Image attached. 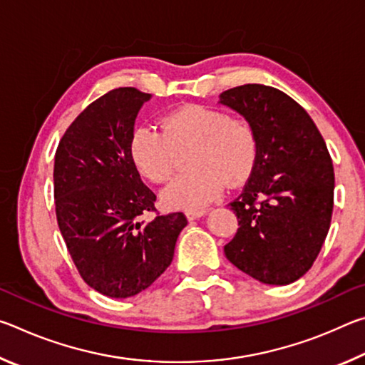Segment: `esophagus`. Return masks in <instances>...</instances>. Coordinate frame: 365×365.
I'll return each mask as SVG.
<instances>
[{
  "instance_id": "esophagus-1",
  "label": "esophagus",
  "mask_w": 365,
  "mask_h": 365,
  "mask_svg": "<svg viewBox=\"0 0 365 365\" xmlns=\"http://www.w3.org/2000/svg\"><path fill=\"white\" fill-rule=\"evenodd\" d=\"M206 209H200V211H187V219L188 220H196L202 217V215H206Z\"/></svg>"
}]
</instances>
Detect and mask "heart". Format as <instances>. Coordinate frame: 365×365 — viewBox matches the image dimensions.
I'll use <instances>...</instances> for the list:
<instances>
[{
	"instance_id": "heart-1",
	"label": "heart",
	"mask_w": 365,
	"mask_h": 365,
	"mask_svg": "<svg viewBox=\"0 0 365 365\" xmlns=\"http://www.w3.org/2000/svg\"><path fill=\"white\" fill-rule=\"evenodd\" d=\"M163 132L141 127L133 132L130 154L148 180L168 183L175 175L177 153L191 150L190 174L163 193L165 206L197 209L207 206L225 188L240 187L251 177L257 160V138L243 119L219 109L187 104L165 114Z\"/></svg>"
}]
</instances>
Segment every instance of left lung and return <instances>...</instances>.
<instances>
[{
    "instance_id": "left-lung-1",
    "label": "left lung",
    "mask_w": 365,
    "mask_h": 365,
    "mask_svg": "<svg viewBox=\"0 0 365 365\" xmlns=\"http://www.w3.org/2000/svg\"><path fill=\"white\" fill-rule=\"evenodd\" d=\"M220 104L248 120L257 160L230 202L240 228L224 252L267 285H289L312 267L330 228L335 174L316 123L293 98L248 83L220 95Z\"/></svg>"
}]
</instances>
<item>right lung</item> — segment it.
I'll use <instances>...</instances> for the list:
<instances>
[{"label": "right lung", "mask_w": 365, "mask_h": 365, "mask_svg": "<svg viewBox=\"0 0 365 365\" xmlns=\"http://www.w3.org/2000/svg\"><path fill=\"white\" fill-rule=\"evenodd\" d=\"M151 100L132 86L98 98L61 138L54 156V205L61 235L82 279L109 298L143 292L174 259L188 220L158 215L156 195L130 154L140 108Z\"/></svg>", "instance_id": "right-lung-1"}]
</instances>
